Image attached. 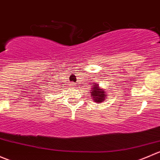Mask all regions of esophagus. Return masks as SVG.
<instances>
[{
  "label": "esophagus",
  "mask_w": 160,
  "mask_h": 160,
  "mask_svg": "<svg viewBox=\"0 0 160 160\" xmlns=\"http://www.w3.org/2000/svg\"><path fill=\"white\" fill-rule=\"evenodd\" d=\"M71 85H72V86H75V84L72 83V84H71Z\"/></svg>",
  "instance_id": "34e87169"
}]
</instances>
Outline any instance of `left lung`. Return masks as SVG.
<instances>
[{
	"label": "left lung",
	"mask_w": 160,
	"mask_h": 160,
	"mask_svg": "<svg viewBox=\"0 0 160 160\" xmlns=\"http://www.w3.org/2000/svg\"><path fill=\"white\" fill-rule=\"evenodd\" d=\"M92 85V87L90 90L91 91L90 97L92 98V100L96 103L103 102L107 99V91L104 88L99 87V85L96 83Z\"/></svg>",
	"instance_id": "obj_1"
}]
</instances>
